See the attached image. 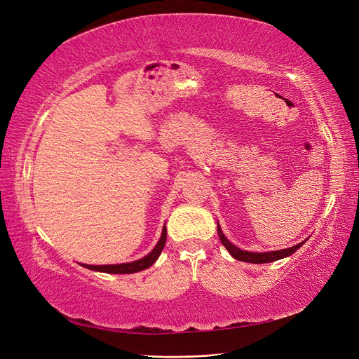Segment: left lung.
I'll return each mask as SVG.
<instances>
[{
    "label": "left lung",
    "mask_w": 359,
    "mask_h": 359,
    "mask_svg": "<svg viewBox=\"0 0 359 359\" xmlns=\"http://www.w3.org/2000/svg\"><path fill=\"white\" fill-rule=\"evenodd\" d=\"M217 232H219V238L222 244L226 247L227 252L231 253L232 257H235L236 260H241V262H248V264H268V262H274V260L278 259H283L287 257L290 255H293L297 252V250L306 243V241H301L297 245H292L289 248H283V250H276V252H262V253H256V252H245V250H241L240 247H236L235 244H232L227 238L224 236L223 231L220 224L217 223Z\"/></svg>",
    "instance_id": "obj_1"
}]
</instances>
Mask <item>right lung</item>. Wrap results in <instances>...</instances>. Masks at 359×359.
Here are the masks:
<instances>
[{
	"label": "right lung",
	"instance_id": "obj_1",
	"mask_svg": "<svg viewBox=\"0 0 359 359\" xmlns=\"http://www.w3.org/2000/svg\"><path fill=\"white\" fill-rule=\"evenodd\" d=\"M166 244V226H163L161 236L156 247L151 250V252L144 256L139 260H133V262H127V264H116V265H82L85 268H88L91 271H99V273H106V274H133L139 273V271H144L153 265L158 256L163 252V247Z\"/></svg>",
	"mask_w": 359,
	"mask_h": 359
}]
</instances>
